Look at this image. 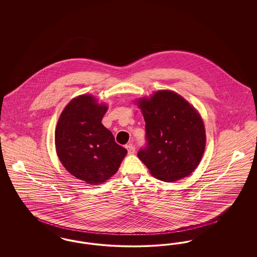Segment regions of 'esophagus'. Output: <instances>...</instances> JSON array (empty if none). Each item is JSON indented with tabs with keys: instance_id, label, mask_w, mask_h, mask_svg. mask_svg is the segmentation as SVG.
Instances as JSON below:
<instances>
[{
	"instance_id": "obj_1",
	"label": "esophagus",
	"mask_w": 257,
	"mask_h": 257,
	"mask_svg": "<svg viewBox=\"0 0 257 257\" xmlns=\"http://www.w3.org/2000/svg\"><path fill=\"white\" fill-rule=\"evenodd\" d=\"M126 148H127V150H128V154H130V155L134 154L135 151H136V148H135L134 146H133L132 144L127 145V146H126Z\"/></svg>"
}]
</instances>
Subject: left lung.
<instances>
[{"label": "left lung", "mask_w": 257, "mask_h": 257, "mask_svg": "<svg viewBox=\"0 0 257 257\" xmlns=\"http://www.w3.org/2000/svg\"><path fill=\"white\" fill-rule=\"evenodd\" d=\"M137 102L145 117L147 139L138 157L162 181L173 182L190 175L202 158L206 144L199 113L171 90H159Z\"/></svg>", "instance_id": "obj_1"}]
</instances>
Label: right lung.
<instances>
[{"label": "right lung", "mask_w": 257, "mask_h": 257, "mask_svg": "<svg viewBox=\"0 0 257 257\" xmlns=\"http://www.w3.org/2000/svg\"><path fill=\"white\" fill-rule=\"evenodd\" d=\"M107 109L92 95L74 98L62 110L55 132L56 150L63 167L91 185L110 179L127 154L101 122Z\"/></svg>", "instance_id": "right-lung-1"}]
</instances>
